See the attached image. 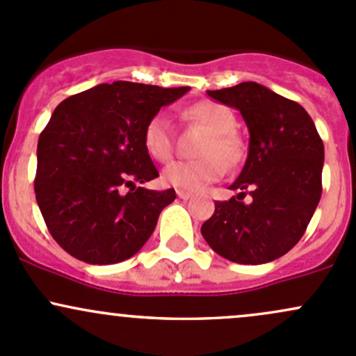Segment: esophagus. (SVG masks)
<instances>
[{
    "mask_svg": "<svg viewBox=\"0 0 356 356\" xmlns=\"http://www.w3.org/2000/svg\"><path fill=\"white\" fill-rule=\"evenodd\" d=\"M177 196L181 197V200L188 201V200H191V197H193V194H191V193H186V191H177Z\"/></svg>",
    "mask_w": 356,
    "mask_h": 356,
    "instance_id": "1",
    "label": "esophagus"
}]
</instances>
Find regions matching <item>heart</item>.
Instances as JSON below:
<instances>
[{
	"label": "heart",
	"mask_w": 356,
	"mask_h": 356,
	"mask_svg": "<svg viewBox=\"0 0 356 356\" xmlns=\"http://www.w3.org/2000/svg\"><path fill=\"white\" fill-rule=\"evenodd\" d=\"M189 115L209 134L200 148L201 159L179 160L163 168V184L179 191L204 189L225 174V165L234 167L244 159V141L235 134V118L230 109L216 102H200L189 109ZM145 149L152 159L167 162L174 152L170 119L165 112H156L143 129Z\"/></svg>",
	"instance_id": "b5f03b06"
}]
</instances>
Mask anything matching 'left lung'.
I'll return each instance as SVG.
<instances>
[{"label":"left lung","mask_w":356,"mask_h":356,"mask_svg":"<svg viewBox=\"0 0 356 356\" xmlns=\"http://www.w3.org/2000/svg\"><path fill=\"white\" fill-rule=\"evenodd\" d=\"M241 112L249 152L228 201L201 227L208 245L232 263L264 264L286 254L304 235L323 194L324 145L300 104L256 81L208 90ZM249 188L253 200L241 201Z\"/></svg>","instance_id":"left-lung-1"}]
</instances>
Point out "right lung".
Segmentation results:
<instances>
[{
    "label": "right lung",
    "mask_w": 356,
    "mask_h": 356,
    "mask_svg": "<svg viewBox=\"0 0 356 356\" xmlns=\"http://www.w3.org/2000/svg\"><path fill=\"white\" fill-rule=\"evenodd\" d=\"M189 87L114 81L63 100L37 143L35 200L54 241L88 264L138 252L175 191L138 184L159 177L143 145L148 119ZM122 187H131L122 195Z\"/></svg>",
    "instance_id": "1"
}]
</instances>
